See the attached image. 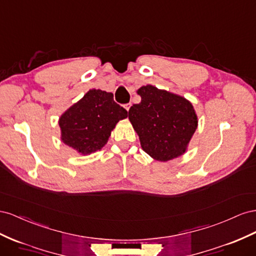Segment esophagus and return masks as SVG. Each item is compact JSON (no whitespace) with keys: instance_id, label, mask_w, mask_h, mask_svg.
I'll return each instance as SVG.
<instances>
[{"instance_id":"obj_1","label":"esophagus","mask_w":256,"mask_h":256,"mask_svg":"<svg viewBox=\"0 0 256 256\" xmlns=\"http://www.w3.org/2000/svg\"><path fill=\"white\" fill-rule=\"evenodd\" d=\"M130 105H132V104H130V103H128V104H126V105H124V108H126V110H128V109H130Z\"/></svg>"}]
</instances>
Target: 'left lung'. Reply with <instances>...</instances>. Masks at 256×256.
Returning a JSON list of instances; mask_svg holds the SVG:
<instances>
[{
    "label": "left lung",
    "instance_id": "8db88e82",
    "mask_svg": "<svg viewBox=\"0 0 256 256\" xmlns=\"http://www.w3.org/2000/svg\"><path fill=\"white\" fill-rule=\"evenodd\" d=\"M137 93L142 102L130 108L128 119L144 151L160 162L184 154L197 128L192 104L150 84L142 86Z\"/></svg>",
    "mask_w": 256,
    "mask_h": 256
}]
</instances>
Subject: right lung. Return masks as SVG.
<instances>
[{
	"instance_id": "1",
	"label": "right lung",
	"mask_w": 256,
	"mask_h": 256,
	"mask_svg": "<svg viewBox=\"0 0 256 256\" xmlns=\"http://www.w3.org/2000/svg\"><path fill=\"white\" fill-rule=\"evenodd\" d=\"M126 116L112 93L93 89L61 116V138L82 154H90L104 147L116 124Z\"/></svg>"
}]
</instances>
